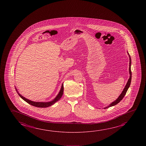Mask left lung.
<instances>
[{
	"mask_svg": "<svg viewBox=\"0 0 146 146\" xmlns=\"http://www.w3.org/2000/svg\"><path fill=\"white\" fill-rule=\"evenodd\" d=\"M128 55L129 56V73H130V77H129V79H128V81L127 83L126 86L125 87V88H124L123 91L122 92L121 94L119 95V97L117 98V99L116 100H115L114 102H113L112 103H111L110 105L109 106H108V107H106L104 108H110V107H111L112 106H114L116 104H117V103H119V102L121 101L123 99V98L124 97L125 95H126V94L127 91L128 90V89L129 88V86H130V84H131V77H132V73L131 71V58L130 56V55L129 54V53H128Z\"/></svg>",
	"mask_w": 146,
	"mask_h": 146,
	"instance_id": "1",
	"label": "left lung"
}]
</instances>
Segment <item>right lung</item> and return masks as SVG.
Listing matches in <instances>:
<instances>
[{"label":"right lung","instance_id":"obj_1","mask_svg":"<svg viewBox=\"0 0 146 146\" xmlns=\"http://www.w3.org/2000/svg\"><path fill=\"white\" fill-rule=\"evenodd\" d=\"M16 91H17V90H16ZM63 92H64V86H63V84H62L61 89H60V93L58 94V96L55 97V99H54V100H53L52 101H50V102H34V101L29 100L27 99V98H24L23 96H21L18 92H17V93L18 94V95H19L20 97L22 99H23L25 101H26L27 103H29V104H31V105H33L34 106H36V107L44 108H47V107L53 105V104H54L56 102H57V101L59 100L61 98V97H62Z\"/></svg>","mask_w":146,"mask_h":146}]
</instances>
